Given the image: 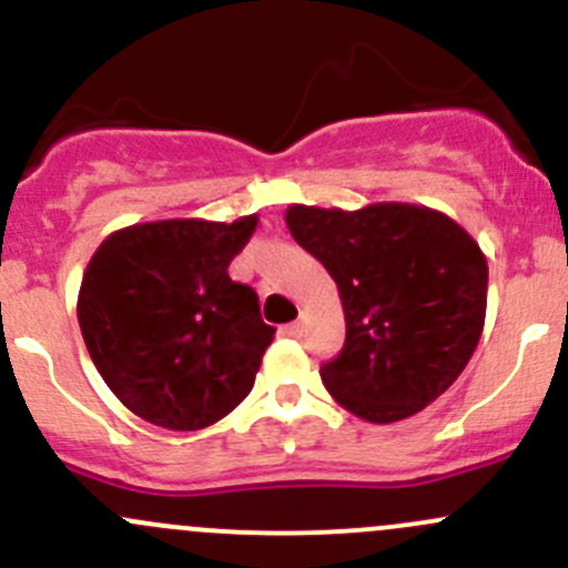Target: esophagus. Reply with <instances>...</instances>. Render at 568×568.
<instances>
[{"label":"esophagus","mask_w":568,"mask_h":568,"mask_svg":"<svg viewBox=\"0 0 568 568\" xmlns=\"http://www.w3.org/2000/svg\"><path fill=\"white\" fill-rule=\"evenodd\" d=\"M285 332H288L291 337H302V335H305V318H296V321H291V324L285 326Z\"/></svg>","instance_id":"obj_1"}]
</instances>
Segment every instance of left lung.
Returning a JSON list of instances; mask_svg holds the SVG:
<instances>
[{
    "label": "left lung",
    "instance_id": "left-lung-1",
    "mask_svg": "<svg viewBox=\"0 0 568 568\" xmlns=\"http://www.w3.org/2000/svg\"><path fill=\"white\" fill-rule=\"evenodd\" d=\"M285 225L337 285L346 343L321 379L343 409L404 420L459 379L484 332L489 285L486 255L459 222L415 203H294Z\"/></svg>",
    "mask_w": 568,
    "mask_h": 568
}]
</instances>
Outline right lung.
<instances>
[{
    "mask_svg": "<svg viewBox=\"0 0 568 568\" xmlns=\"http://www.w3.org/2000/svg\"><path fill=\"white\" fill-rule=\"evenodd\" d=\"M255 227L257 214L136 222L93 252L79 326L101 379L136 417L197 432L250 395L274 326L227 266Z\"/></svg>",
    "mask_w": 568,
    "mask_h": 568,
    "instance_id": "1",
    "label": "right lung"
}]
</instances>
